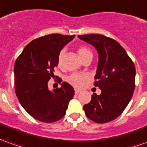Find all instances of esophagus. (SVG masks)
I'll use <instances>...</instances> for the list:
<instances>
[{"label": "esophagus", "instance_id": "34e87169", "mask_svg": "<svg viewBox=\"0 0 147 147\" xmlns=\"http://www.w3.org/2000/svg\"><path fill=\"white\" fill-rule=\"evenodd\" d=\"M80 92V90H78V89H75V93H76V94H79Z\"/></svg>", "mask_w": 147, "mask_h": 147}]
</instances>
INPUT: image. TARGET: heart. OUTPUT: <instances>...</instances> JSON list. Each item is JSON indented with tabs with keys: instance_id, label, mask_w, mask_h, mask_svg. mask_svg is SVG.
I'll return each mask as SVG.
<instances>
[{
	"instance_id": "b5f03b06",
	"label": "heart",
	"mask_w": 147,
	"mask_h": 147,
	"mask_svg": "<svg viewBox=\"0 0 147 147\" xmlns=\"http://www.w3.org/2000/svg\"><path fill=\"white\" fill-rule=\"evenodd\" d=\"M63 54H64V51L62 50L60 51L58 55V58H57V63H58V66L60 67L63 62ZM78 54L79 56L80 57L81 59H83L85 56L91 55L92 56V52L90 49H88L86 46H81L78 49ZM87 76L84 75V74L80 73H73L68 76L66 78V81L71 86H73L75 88H81L84 84V81L87 80Z\"/></svg>"
}]
</instances>
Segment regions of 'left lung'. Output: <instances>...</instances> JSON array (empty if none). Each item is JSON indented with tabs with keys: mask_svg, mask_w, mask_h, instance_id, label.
<instances>
[{
	"mask_svg": "<svg viewBox=\"0 0 147 147\" xmlns=\"http://www.w3.org/2000/svg\"><path fill=\"white\" fill-rule=\"evenodd\" d=\"M95 47L98 54L94 85L101 94L91 95V102L84 106L85 115L97 123L115 119L131 101L135 88V67L121 45L103 35L79 36Z\"/></svg>",
	"mask_w": 147,
	"mask_h": 147,
	"instance_id": "left-lung-1",
	"label": "left lung"
}]
</instances>
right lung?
Returning a JSON list of instances; mask_svg holds the SVG:
<instances>
[{
	"label": "right lung",
	"mask_w": 147,
	"mask_h": 147,
	"mask_svg": "<svg viewBox=\"0 0 147 147\" xmlns=\"http://www.w3.org/2000/svg\"><path fill=\"white\" fill-rule=\"evenodd\" d=\"M74 37V35L50 34L35 39L16 59V95L24 109L39 121L54 123L61 119L73 98L75 91L69 84L63 82L61 88L51 91L48 83L54 76L59 52Z\"/></svg>",
	"instance_id": "add662e5"
}]
</instances>
